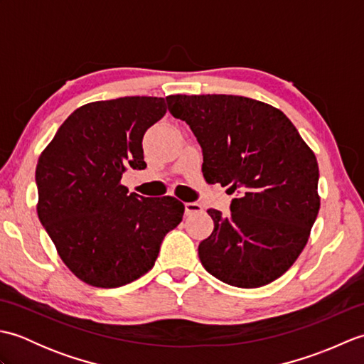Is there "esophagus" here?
Returning <instances> with one entry per match:
<instances>
[{
  "instance_id": "esophagus-1",
  "label": "esophagus",
  "mask_w": 364,
  "mask_h": 364,
  "mask_svg": "<svg viewBox=\"0 0 364 364\" xmlns=\"http://www.w3.org/2000/svg\"><path fill=\"white\" fill-rule=\"evenodd\" d=\"M184 210H186L188 215H191V214L202 211V205H198L197 202H188V203H184Z\"/></svg>"
}]
</instances>
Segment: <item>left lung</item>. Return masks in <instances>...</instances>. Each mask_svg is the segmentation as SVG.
Instances as JSON below:
<instances>
[{
  "mask_svg": "<svg viewBox=\"0 0 364 364\" xmlns=\"http://www.w3.org/2000/svg\"><path fill=\"white\" fill-rule=\"evenodd\" d=\"M203 153L208 183L228 186L230 214L208 210L214 230L198 258L218 280L259 288L288 270L319 213V167L292 122L277 107L239 95H170Z\"/></svg>",
  "mask_w": 364,
  "mask_h": 364,
  "instance_id": "obj_1",
  "label": "left lung"
}]
</instances>
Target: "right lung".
Segmentation results:
<instances>
[{
    "label": "right lung",
    "mask_w": 364,
    "mask_h": 364,
    "mask_svg": "<svg viewBox=\"0 0 364 364\" xmlns=\"http://www.w3.org/2000/svg\"><path fill=\"white\" fill-rule=\"evenodd\" d=\"M166 111L158 97L84 105L38 158V219L65 266L87 284L119 288L137 280L183 219L180 200L145 198L120 184L127 167H146L144 134Z\"/></svg>",
    "instance_id": "1"
}]
</instances>
